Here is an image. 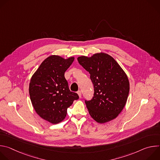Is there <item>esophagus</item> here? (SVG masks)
Instances as JSON below:
<instances>
[{
    "label": "esophagus",
    "instance_id": "34e87169",
    "mask_svg": "<svg viewBox=\"0 0 160 160\" xmlns=\"http://www.w3.org/2000/svg\"><path fill=\"white\" fill-rule=\"evenodd\" d=\"M77 93H78V95L79 98H81V97H82V93H81V91H80V90H78Z\"/></svg>",
    "mask_w": 160,
    "mask_h": 160
}]
</instances>
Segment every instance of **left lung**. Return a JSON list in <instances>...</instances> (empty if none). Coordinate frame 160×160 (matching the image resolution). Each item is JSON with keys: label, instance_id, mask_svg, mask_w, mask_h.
<instances>
[{"label": "left lung", "instance_id": "1", "mask_svg": "<svg viewBox=\"0 0 160 160\" xmlns=\"http://www.w3.org/2000/svg\"><path fill=\"white\" fill-rule=\"evenodd\" d=\"M77 59L94 84V96L85 101L90 115L99 123L115 119L127 101L130 83L127 74L115 59L104 52L81 56Z\"/></svg>", "mask_w": 160, "mask_h": 160}]
</instances>
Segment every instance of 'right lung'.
<instances>
[{
    "label": "right lung",
    "mask_w": 160,
    "mask_h": 160,
    "mask_svg": "<svg viewBox=\"0 0 160 160\" xmlns=\"http://www.w3.org/2000/svg\"><path fill=\"white\" fill-rule=\"evenodd\" d=\"M74 60L75 57L64 59L51 55L43 61L31 78L29 94L32 106L39 117L52 124L62 122L67 108L79 98L70 90L64 77Z\"/></svg>",
    "instance_id": "1"
}]
</instances>
